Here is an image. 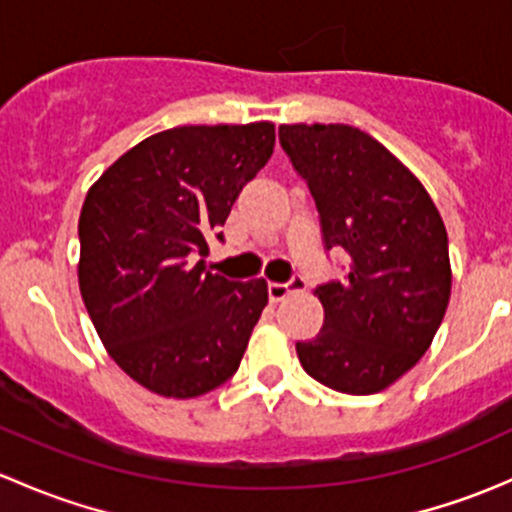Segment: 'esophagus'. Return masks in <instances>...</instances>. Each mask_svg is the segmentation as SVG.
I'll list each match as a JSON object with an SVG mask.
<instances>
[{
  "instance_id": "obj_1",
  "label": "esophagus",
  "mask_w": 512,
  "mask_h": 512,
  "mask_svg": "<svg viewBox=\"0 0 512 512\" xmlns=\"http://www.w3.org/2000/svg\"><path fill=\"white\" fill-rule=\"evenodd\" d=\"M304 287V280L299 275H292L287 282H270L267 285V294H270L272 302H280V299H285L289 292H294V289H302Z\"/></svg>"
}]
</instances>
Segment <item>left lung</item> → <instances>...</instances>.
I'll list each match as a JSON object with an SVG mask.
<instances>
[{
  "label": "left lung",
  "mask_w": 512,
  "mask_h": 512,
  "mask_svg": "<svg viewBox=\"0 0 512 512\" xmlns=\"http://www.w3.org/2000/svg\"><path fill=\"white\" fill-rule=\"evenodd\" d=\"M282 151L317 203L327 250L349 257L317 297L324 324L297 342L304 371L354 396L394 384L426 354L451 297L448 235L418 178L344 123L280 126Z\"/></svg>",
  "instance_id": "1"
}]
</instances>
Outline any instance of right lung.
I'll return each mask as SVG.
<instances>
[{
    "label": "right lung",
    "instance_id": "obj_1",
    "mask_svg": "<svg viewBox=\"0 0 512 512\" xmlns=\"http://www.w3.org/2000/svg\"><path fill=\"white\" fill-rule=\"evenodd\" d=\"M275 148V126H180L123 153L79 218V287L111 359L148 391L193 399L240 366L265 280L205 272L210 237Z\"/></svg>",
    "mask_w": 512,
    "mask_h": 512
}]
</instances>
